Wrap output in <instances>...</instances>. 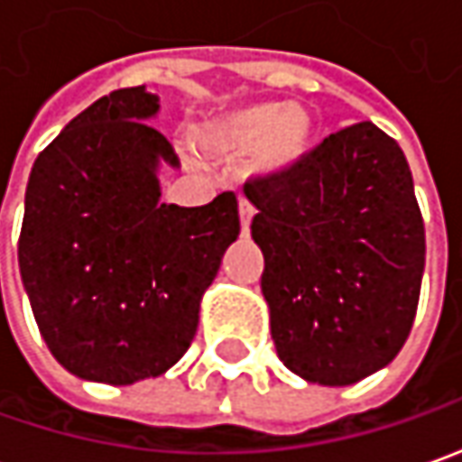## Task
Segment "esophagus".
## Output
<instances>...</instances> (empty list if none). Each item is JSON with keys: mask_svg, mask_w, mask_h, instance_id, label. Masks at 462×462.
Here are the masks:
<instances>
[{"mask_svg": "<svg viewBox=\"0 0 462 462\" xmlns=\"http://www.w3.org/2000/svg\"><path fill=\"white\" fill-rule=\"evenodd\" d=\"M237 209H240V225H243V232H247L250 230V219L255 215V209H253L245 199H240V207H237Z\"/></svg>", "mask_w": 462, "mask_h": 462, "instance_id": "1", "label": "esophagus"}]
</instances>
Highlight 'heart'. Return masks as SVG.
<instances>
[{"label": "heart", "instance_id": "obj_1", "mask_svg": "<svg viewBox=\"0 0 462 462\" xmlns=\"http://www.w3.org/2000/svg\"><path fill=\"white\" fill-rule=\"evenodd\" d=\"M199 143L217 161H245L253 155V173L263 181H276L311 155L317 120L304 104H243L207 120Z\"/></svg>", "mask_w": 462, "mask_h": 462}]
</instances>
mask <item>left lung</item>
I'll list each match as a JSON object with an SVG mask.
<instances>
[{"mask_svg":"<svg viewBox=\"0 0 462 462\" xmlns=\"http://www.w3.org/2000/svg\"><path fill=\"white\" fill-rule=\"evenodd\" d=\"M258 209L261 291L283 365L350 386L404 347L424 273V225L404 152L374 122L329 135L276 181L245 183Z\"/></svg>","mask_w":462,"mask_h":462,"instance_id":"obj_1","label":"left lung"}]
</instances>
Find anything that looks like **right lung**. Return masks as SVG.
Wrapping results in <instances>:
<instances>
[{
	"label": "right lung",
	"instance_id": "right-lung-1",
	"mask_svg": "<svg viewBox=\"0 0 462 462\" xmlns=\"http://www.w3.org/2000/svg\"><path fill=\"white\" fill-rule=\"evenodd\" d=\"M158 112V94L117 88L30 171L20 276L53 358L84 381L130 386L173 368L240 235L230 191L204 207L161 201V168L181 163L148 125Z\"/></svg>",
	"mask_w": 462,
	"mask_h": 462
}]
</instances>
